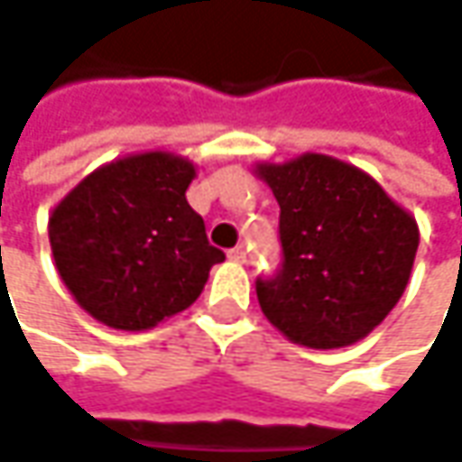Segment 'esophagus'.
<instances>
[{
  "label": "esophagus",
  "instance_id": "obj_1",
  "mask_svg": "<svg viewBox=\"0 0 462 462\" xmlns=\"http://www.w3.org/2000/svg\"><path fill=\"white\" fill-rule=\"evenodd\" d=\"M228 260H234V263H246V249H244V246H234V249L228 252Z\"/></svg>",
  "mask_w": 462,
  "mask_h": 462
}]
</instances>
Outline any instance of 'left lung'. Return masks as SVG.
<instances>
[{
	"mask_svg": "<svg viewBox=\"0 0 462 462\" xmlns=\"http://www.w3.org/2000/svg\"><path fill=\"white\" fill-rule=\"evenodd\" d=\"M281 205L283 263L257 278L267 319L307 348H343L372 333L403 296L419 249L416 218L351 163L304 152L257 163Z\"/></svg>",
	"mask_w": 462,
	"mask_h": 462,
	"instance_id": "8db88e82",
	"label": "left lung"
}]
</instances>
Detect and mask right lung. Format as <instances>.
<instances>
[{
  "label": "right lung",
  "instance_id": "1",
  "mask_svg": "<svg viewBox=\"0 0 462 462\" xmlns=\"http://www.w3.org/2000/svg\"><path fill=\"white\" fill-rule=\"evenodd\" d=\"M195 173L181 155L137 152L88 173L54 208L59 278L90 317L137 333L195 304L226 260L187 202Z\"/></svg>",
  "mask_w": 462,
  "mask_h": 462
}]
</instances>
